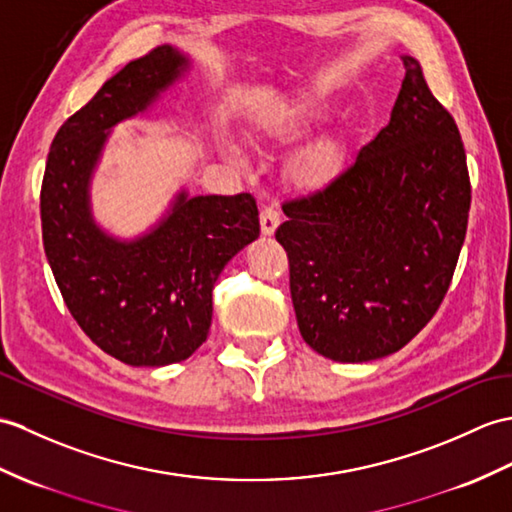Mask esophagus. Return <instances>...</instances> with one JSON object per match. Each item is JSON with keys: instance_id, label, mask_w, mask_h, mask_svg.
<instances>
[{"instance_id": "esophagus-1", "label": "esophagus", "mask_w": 512, "mask_h": 512, "mask_svg": "<svg viewBox=\"0 0 512 512\" xmlns=\"http://www.w3.org/2000/svg\"><path fill=\"white\" fill-rule=\"evenodd\" d=\"M279 220H281V213L277 205H266L259 213V222H261V233L264 235H272L275 229L279 227Z\"/></svg>"}]
</instances>
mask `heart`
Listing matches in <instances>:
<instances>
[{
  "label": "heart",
  "mask_w": 512,
  "mask_h": 512,
  "mask_svg": "<svg viewBox=\"0 0 512 512\" xmlns=\"http://www.w3.org/2000/svg\"><path fill=\"white\" fill-rule=\"evenodd\" d=\"M338 161V146L334 141H318V144L305 148L296 163V170L305 178V181H320L331 170L336 168Z\"/></svg>",
  "instance_id": "obj_1"
}]
</instances>
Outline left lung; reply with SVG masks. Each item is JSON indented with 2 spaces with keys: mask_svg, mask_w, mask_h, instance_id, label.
<instances>
[{
  "mask_svg": "<svg viewBox=\"0 0 512 512\" xmlns=\"http://www.w3.org/2000/svg\"><path fill=\"white\" fill-rule=\"evenodd\" d=\"M390 122L316 192L283 202L296 323L336 362L384 358L441 307L467 235L471 181L454 117L403 56Z\"/></svg>",
  "mask_w": 512,
  "mask_h": 512,
  "instance_id": "left-lung-1",
  "label": "left lung"
}]
</instances>
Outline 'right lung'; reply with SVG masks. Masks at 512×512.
Returning a JSON list of instances; mask_svg holds the SVG:
<instances>
[{
  "label": "right lung",
  "instance_id": "right-lung-1",
  "mask_svg": "<svg viewBox=\"0 0 512 512\" xmlns=\"http://www.w3.org/2000/svg\"><path fill=\"white\" fill-rule=\"evenodd\" d=\"M187 58L159 45L130 61L58 128L41 185L43 248L67 310L91 342L130 366L187 360L211 327V292L259 235L251 194L176 196L157 227L122 242L95 227L89 181L109 130L159 98Z\"/></svg>",
  "mask_w": 512,
  "mask_h": 512
}]
</instances>
